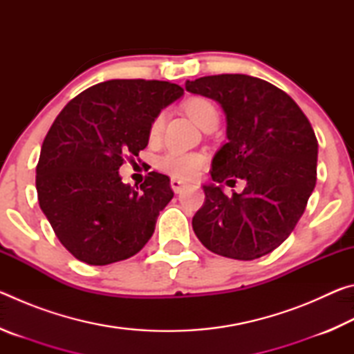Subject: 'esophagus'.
I'll use <instances>...</instances> for the list:
<instances>
[{"instance_id":"34e87169","label":"esophagus","mask_w":354,"mask_h":354,"mask_svg":"<svg viewBox=\"0 0 354 354\" xmlns=\"http://www.w3.org/2000/svg\"><path fill=\"white\" fill-rule=\"evenodd\" d=\"M170 185H171V189H173V192H175V194H181V192L185 189V184L184 181H181V179H178V178H171V181H170Z\"/></svg>"}]
</instances>
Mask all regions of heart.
Returning <instances> with one entry per match:
<instances>
[{"label": "heart", "instance_id": "1", "mask_svg": "<svg viewBox=\"0 0 354 354\" xmlns=\"http://www.w3.org/2000/svg\"><path fill=\"white\" fill-rule=\"evenodd\" d=\"M185 112L194 122L201 127L211 118H218L217 107L214 106L212 101L206 98H192L185 103ZM165 124V112H159L158 115L153 118L151 124H149L148 136L151 140H156L160 136ZM205 154L201 153H192V151H183V149L171 148L167 151L162 158L158 160V167L162 171L169 173V175L179 178V179H190L194 178L201 165L205 164Z\"/></svg>", "mask_w": 354, "mask_h": 354}]
</instances>
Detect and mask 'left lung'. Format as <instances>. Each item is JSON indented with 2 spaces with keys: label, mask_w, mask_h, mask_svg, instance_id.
Masks as SVG:
<instances>
[{
  "label": "left lung",
  "mask_w": 354,
  "mask_h": 354,
  "mask_svg": "<svg viewBox=\"0 0 354 354\" xmlns=\"http://www.w3.org/2000/svg\"><path fill=\"white\" fill-rule=\"evenodd\" d=\"M215 100L226 115L227 142L212 159V183L194 215L196 237L212 253L253 261L278 248L306 209L317 181V143L309 120L289 95L248 75H215L185 82ZM248 183L226 196L221 182Z\"/></svg>",
  "instance_id": "8db88e82"
}]
</instances>
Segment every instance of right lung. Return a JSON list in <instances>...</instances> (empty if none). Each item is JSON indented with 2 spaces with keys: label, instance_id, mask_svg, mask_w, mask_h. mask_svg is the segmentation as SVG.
<instances>
[{
  "label": "right lung",
  "instance_id": "right-lung-1",
  "mask_svg": "<svg viewBox=\"0 0 354 354\" xmlns=\"http://www.w3.org/2000/svg\"><path fill=\"white\" fill-rule=\"evenodd\" d=\"M167 81L111 80L77 95L41 145L35 187L61 243L88 266L118 262L145 247L173 198L170 178L151 171L140 187L122 183L124 156L148 145L153 118L181 98Z\"/></svg>",
  "mask_w": 354,
  "mask_h": 354
}]
</instances>
